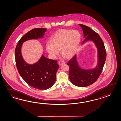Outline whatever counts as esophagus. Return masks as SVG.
<instances>
[{
	"label": "esophagus",
	"instance_id": "1",
	"mask_svg": "<svg viewBox=\"0 0 121 121\" xmlns=\"http://www.w3.org/2000/svg\"><path fill=\"white\" fill-rule=\"evenodd\" d=\"M63 64H64V62H60V61H59V62H58V64H59V65H62Z\"/></svg>",
	"mask_w": 121,
	"mask_h": 121
}]
</instances>
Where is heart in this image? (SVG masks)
I'll return each mask as SVG.
<instances>
[{"mask_svg":"<svg viewBox=\"0 0 121 121\" xmlns=\"http://www.w3.org/2000/svg\"><path fill=\"white\" fill-rule=\"evenodd\" d=\"M82 35L78 30L61 29L51 37V42L46 43V49L52 59L59 54L60 50L66 58L74 56L78 51L81 42Z\"/></svg>","mask_w":121,"mask_h":121,"instance_id":"b5f03b06","label":"heart"}]
</instances>
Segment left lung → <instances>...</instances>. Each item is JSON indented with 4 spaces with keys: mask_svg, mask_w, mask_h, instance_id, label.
I'll return each mask as SVG.
<instances>
[{
    "mask_svg": "<svg viewBox=\"0 0 121 121\" xmlns=\"http://www.w3.org/2000/svg\"><path fill=\"white\" fill-rule=\"evenodd\" d=\"M82 27L85 39L82 43L91 40L95 43L98 51V64L91 70H84L79 66L75 55L67 63L69 67V77L73 84L80 87H85L92 84L101 75L106 58V52L104 43L101 37L88 26L79 24Z\"/></svg>",
    "mask_w": 121,
    "mask_h": 121,
    "instance_id": "left-lung-1",
    "label": "left lung"
}]
</instances>
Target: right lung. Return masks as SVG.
I'll use <instances>...</instances> for the list:
<instances>
[{"label":"right lung","mask_w":121,"mask_h":121,"mask_svg":"<svg viewBox=\"0 0 121 121\" xmlns=\"http://www.w3.org/2000/svg\"><path fill=\"white\" fill-rule=\"evenodd\" d=\"M47 30L35 28L29 31L19 40L15 51L16 66L20 76L30 86L39 90L48 89L54 84L59 67L57 61L42 55L38 62L29 65L23 59L21 50L23 43L29 39L42 38Z\"/></svg>","instance_id":"1"}]
</instances>
